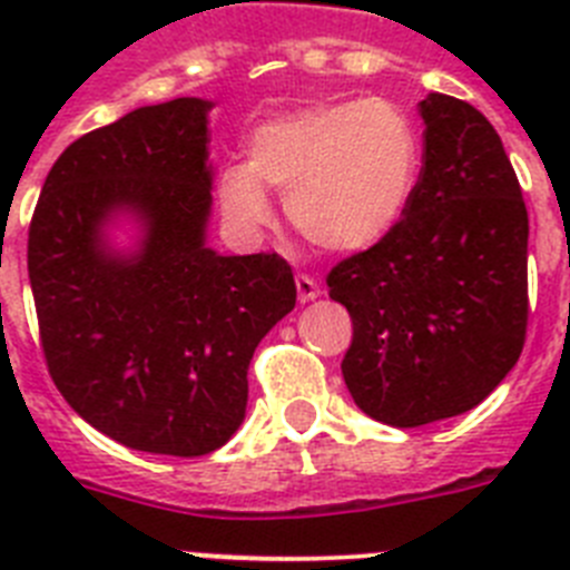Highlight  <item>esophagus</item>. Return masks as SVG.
<instances>
[{
  "instance_id": "obj_1",
  "label": "esophagus",
  "mask_w": 570,
  "mask_h": 570,
  "mask_svg": "<svg viewBox=\"0 0 570 570\" xmlns=\"http://www.w3.org/2000/svg\"><path fill=\"white\" fill-rule=\"evenodd\" d=\"M320 294L322 291H320V285H316L314 276H308V274L296 276V296H299V302H314Z\"/></svg>"
}]
</instances>
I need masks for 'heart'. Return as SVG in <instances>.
<instances>
[{
	"instance_id": "1",
	"label": "heart",
	"mask_w": 570,
	"mask_h": 570,
	"mask_svg": "<svg viewBox=\"0 0 570 570\" xmlns=\"http://www.w3.org/2000/svg\"><path fill=\"white\" fill-rule=\"evenodd\" d=\"M422 148L414 122L387 99L308 105L256 125L245 163L219 174L216 199L239 234L271 223V194L305 239L356 254L385 239L405 214Z\"/></svg>"
}]
</instances>
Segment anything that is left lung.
<instances>
[{"label":"left lung","mask_w":570,"mask_h":570,"mask_svg":"<svg viewBox=\"0 0 570 570\" xmlns=\"http://www.w3.org/2000/svg\"><path fill=\"white\" fill-rule=\"evenodd\" d=\"M425 163L394 230L328 274L354 322L342 376L394 428L465 414L505 380L528 325V210L500 134L428 94Z\"/></svg>","instance_id":"obj_1"}]
</instances>
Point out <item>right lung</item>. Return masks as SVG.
Here are the masks:
<instances>
[{
	"label": "right lung",
	"mask_w": 570,
	"mask_h": 570,
	"mask_svg": "<svg viewBox=\"0 0 570 570\" xmlns=\"http://www.w3.org/2000/svg\"><path fill=\"white\" fill-rule=\"evenodd\" d=\"M145 105L62 150L28 234L39 334L59 394L134 451L203 456L245 420L248 365L296 305L276 254L208 245V114ZM131 225V245L112 230Z\"/></svg>",
	"instance_id": "add662e5"
}]
</instances>
